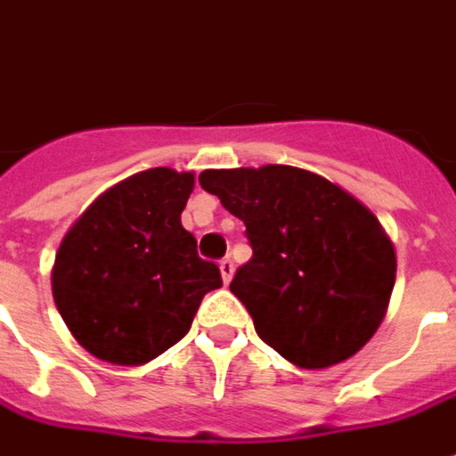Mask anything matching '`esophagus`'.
Instances as JSON below:
<instances>
[{"label":"esophagus","mask_w":456,"mask_h":456,"mask_svg":"<svg viewBox=\"0 0 456 456\" xmlns=\"http://www.w3.org/2000/svg\"><path fill=\"white\" fill-rule=\"evenodd\" d=\"M219 273H222V281L229 283L232 276H234V261H232V258H222V261H219Z\"/></svg>","instance_id":"34e87169"}]
</instances>
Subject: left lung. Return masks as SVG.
Returning <instances> with one entry per match:
<instances>
[{
  "label": "left lung",
  "instance_id": "obj_1",
  "mask_svg": "<svg viewBox=\"0 0 456 456\" xmlns=\"http://www.w3.org/2000/svg\"><path fill=\"white\" fill-rule=\"evenodd\" d=\"M200 185L247 227L254 256L229 290L268 346L300 369H327L371 339L391 300L395 251L359 200L293 166L202 170Z\"/></svg>",
  "mask_w": 456,
  "mask_h": 456
}]
</instances>
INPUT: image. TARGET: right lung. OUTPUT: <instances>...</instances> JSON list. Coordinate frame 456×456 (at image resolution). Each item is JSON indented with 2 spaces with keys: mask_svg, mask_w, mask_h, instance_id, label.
I'll use <instances>...</instances> for the list:
<instances>
[{
  "mask_svg": "<svg viewBox=\"0 0 456 456\" xmlns=\"http://www.w3.org/2000/svg\"><path fill=\"white\" fill-rule=\"evenodd\" d=\"M195 178L151 168L85 209L55 254L53 297L68 330L110 363L139 366L188 335L202 297L222 286L180 224Z\"/></svg>",
  "mask_w": 456,
  "mask_h": 456,
  "instance_id": "add662e5",
  "label": "right lung"
}]
</instances>
